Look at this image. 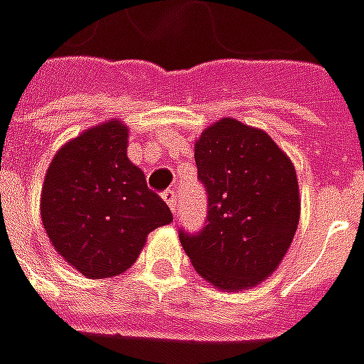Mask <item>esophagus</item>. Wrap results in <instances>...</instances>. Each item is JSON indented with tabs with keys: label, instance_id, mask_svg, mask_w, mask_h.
Masks as SVG:
<instances>
[{
	"label": "esophagus",
	"instance_id": "34e87169",
	"mask_svg": "<svg viewBox=\"0 0 364 364\" xmlns=\"http://www.w3.org/2000/svg\"><path fill=\"white\" fill-rule=\"evenodd\" d=\"M162 198H164V202H166L168 204V208H170V212H172V214H174V212H176V192H174V190H166V192H164V194H162Z\"/></svg>",
	"mask_w": 364,
	"mask_h": 364
}]
</instances>
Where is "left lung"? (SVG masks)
<instances>
[{"mask_svg":"<svg viewBox=\"0 0 364 364\" xmlns=\"http://www.w3.org/2000/svg\"><path fill=\"white\" fill-rule=\"evenodd\" d=\"M198 178L208 194L206 225L180 230L190 262L218 289L267 279L299 224V184L289 156L267 132L222 119L196 140Z\"/></svg>","mask_w":364,"mask_h":364,"instance_id":"left-lung-1","label":"left lung"}]
</instances>
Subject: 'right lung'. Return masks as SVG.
<instances>
[{"label": "right lung", "instance_id": "1", "mask_svg": "<svg viewBox=\"0 0 364 364\" xmlns=\"http://www.w3.org/2000/svg\"><path fill=\"white\" fill-rule=\"evenodd\" d=\"M127 146L129 129L112 119L63 144L45 174V232L57 254L91 279L127 272L150 232L172 222Z\"/></svg>", "mask_w": 364, "mask_h": 364}]
</instances>
